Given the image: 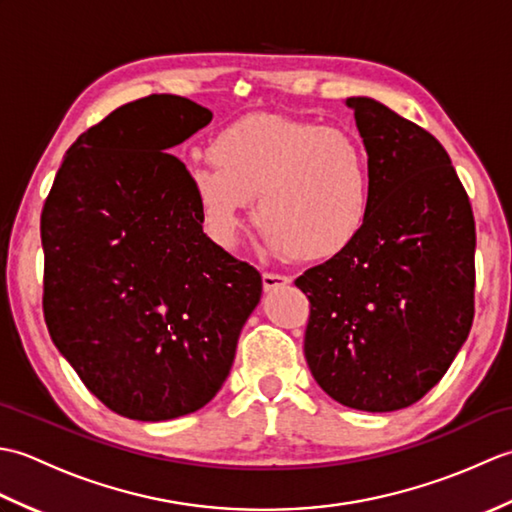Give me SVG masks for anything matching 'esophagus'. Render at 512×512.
Returning a JSON list of instances; mask_svg holds the SVG:
<instances>
[{"label":"esophagus","instance_id":"esophagus-1","mask_svg":"<svg viewBox=\"0 0 512 512\" xmlns=\"http://www.w3.org/2000/svg\"><path fill=\"white\" fill-rule=\"evenodd\" d=\"M262 281H264V290L270 292V290H277V288L288 286L292 279L286 277V275H277V273H264Z\"/></svg>","mask_w":512,"mask_h":512}]
</instances>
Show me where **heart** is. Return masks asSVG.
<instances>
[{"label":"heart","mask_w":512,"mask_h":512,"mask_svg":"<svg viewBox=\"0 0 512 512\" xmlns=\"http://www.w3.org/2000/svg\"><path fill=\"white\" fill-rule=\"evenodd\" d=\"M211 165L187 171L204 231L231 248L250 200L277 248L303 262L345 253L372 215V167L365 145L343 129L279 114H253L217 129Z\"/></svg>","instance_id":"heart-1"}]
</instances>
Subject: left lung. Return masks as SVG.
Wrapping results in <instances>:
<instances>
[{
	"label": "left lung",
	"instance_id": "left-lung-1",
	"mask_svg": "<svg viewBox=\"0 0 512 512\" xmlns=\"http://www.w3.org/2000/svg\"><path fill=\"white\" fill-rule=\"evenodd\" d=\"M345 105L372 167V215L354 246L295 281L310 299L303 352L330 398L383 413L436 387L471 332L475 220L436 138L367 96Z\"/></svg>",
	"mask_w": 512,
	"mask_h": 512
}]
</instances>
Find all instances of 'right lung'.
Listing matches in <instances>:
<instances>
[{"label": "right lung", "instance_id": "1", "mask_svg": "<svg viewBox=\"0 0 512 512\" xmlns=\"http://www.w3.org/2000/svg\"><path fill=\"white\" fill-rule=\"evenodd\" d=\"M211 118L173 94L118 107L76 138L43 204L48 332L118 416L160 422L213 400L262 297V275L202 231L167 154Z\"/></svg>", "mask_w": 512, "mask_h": 512}]
</instances>
